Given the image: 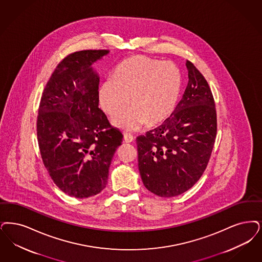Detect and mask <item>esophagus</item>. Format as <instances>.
Listing matches in <instances>:
<instances>
[{
    "label": "esophagus",
    "instance_id": "esophagus-1",
    "mask_svg": "<svg viewBox=\"0 0 262 262\" xmlns=\"http://www.w3.org/2000/svg\"><path fill=\"white\" fill-rule=\"evenodd\" d=\"M124 140H125V142H126V143H130V142H133L135 140V136L130 135V134L126 133V134H124Z\"/></svg>",
    "mask_w": 262,
    "mask_h": 262
}]
</instances>
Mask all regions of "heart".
Listing matches in <instances>:
<instances>
[{"instance_id":"1","label":"heart","mask_w":262,"mask_h":262,"mask_svg":"<svg viewBox=\"0 0 262 262\" xmlns=\"http://www.w3.org/2000/svg\"><path fill=\"white\" fill-rule=\"evenodd\" d=\"M181 75L171 62L136 55L116 66L112 78L101 84L98 100L107 115L114 116L130 101L133 105L116 116L113 124L136 130L167 120L178 104Z\"/></svg>"}]
</instances>
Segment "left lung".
Returning <instances> with one entry per match:
<instances>
[{
  "label": "left lung",
  "mask_w": 262,
  "mask_h": 262,
  "mask_svg": "<svg viewBox=\"0 0 262 262\" xmlns=\"http://www.w3.org/2000/svg\"><path fill=\"white\" fill-rule=\"evenodd\" d=\"M188 84L172 114L137 136L138 169L144 186L160 197H174L203 176L214 145L217 120L209 84L186 60Z\"/></svg>",
  "instance_id": "left-lung-1"
}]
</instances>
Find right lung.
Here are the masks:
<instances>
[{
    "mask_svg": "<svg viewBox=\"0 0 262 262\" xmlns=\"http://www.w3.org/2000/svg\"><path fill=\"white\" fill-rule=\"evenodd\" d=\"M109 53L84 50L64 57L42 92L37 138L42 163L55 185L75 198L106 187L123 135L98 108L99 78L92 64Z\"/></svg>",
    "mask_w": 262,
    "mask_h": 262,
    "instance_id": "add662e5",
    "label": "right lung"
}]
</instances>
